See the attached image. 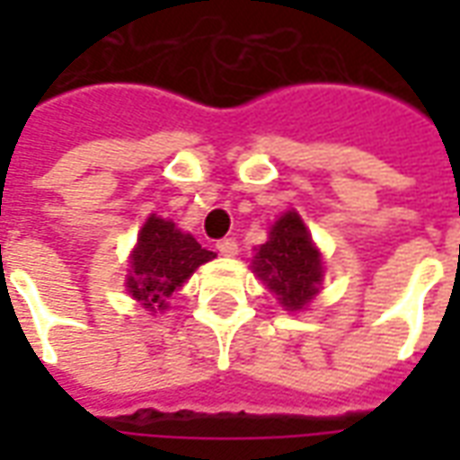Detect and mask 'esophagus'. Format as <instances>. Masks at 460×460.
Listing matches in <instances>:
<instances>
[{"mask_svg":"<svg viewBox=\"0 0 460 460\" xmlns=\"http://www.w3.org/2000/svg\"><path fill=\"white\" fill-rule=\"evenodd\" d=\"M217 249H219L221 256H236L239 253V243L234 239H221L217 241Z\"/></svg>","mask_w":460,"mask_h":460,"instance_id":"34e87169","label":"esophagus"}]
</instances>
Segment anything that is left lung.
<instances>
[{"mask_svg": "<svg viewBox=\"0 0 460 460\" xmlns=\"http://www.w3.org/2000/svg\"><path fill=\"white\" fill-rule=\"evenodd\" d=\"M251 269L286 310H303L323 283V256L298 211H286L256 249Z\"/></svg>", "mask_w": 460, "mask_h": 460, "instance_id": "8db88e82", "label": "left lung"}]
</instances>
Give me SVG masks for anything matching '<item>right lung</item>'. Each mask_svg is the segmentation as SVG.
I'll use <instances>...</instances> for the list:
<instances>
[{
  "instance_id": "1",
  "label": "right lung",
  "mask_w": 460,
  "mask_h": 460,
  "mask_svg": "<svg viewBox=\"0 0 460 460\" xmlns=\"http://www.w3.org/2000/svg\"><path fill=\"white\" fill-rule=\"evenodd\" d=\"M217 256L201 249L191 234L180 231L172 221L152 214L142 224L137 246L130 253L128 293L150 313L167 308V298L187 283L201 263Z\"/></svg>"
}]
</instances>
